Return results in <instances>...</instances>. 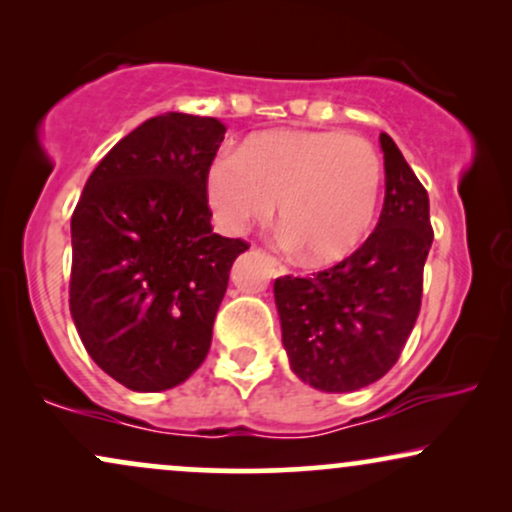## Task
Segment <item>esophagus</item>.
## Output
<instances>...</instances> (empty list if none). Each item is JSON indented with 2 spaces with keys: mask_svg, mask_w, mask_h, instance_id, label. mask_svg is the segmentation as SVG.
<instances>
[{
  "mask_svg": "<svg viewBox=\"0 0 512 512\" xmlns=\"http://www.w3.org/2000/svg\"><path fill=\"white\" fill-rule=\"evenodd\" d=\"M267 264H269V267H272V272H274V276H283V274H286V272H288V269H286V267H283V264H281L279 260H276V257H272V255H267Z\"/></svg>",
  "mask_w": 512,
  "mask_h": 512,
  "instance_id": "1",
  "label": "esophagus"
}]
</instances>
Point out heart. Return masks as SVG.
Masks as SVG:
<instances>
[{"mask_svg": "<svg viewBox=\"0 0 512 512\" xmlns=\"http://www.w3.org/2000/svg\"><path fill=\"white\" fill-rule=\"evenodd\" d=\"M384 162L369 140L341 131L257 135L224 155L207 176V200L229 233L272 219L307 262L329 264L353 252L377 219Z\"/></svg>", "mask_w": 512, "mask_h": 512, "instance_id": "b5f03b06", "label": "heart"}]
</instances>
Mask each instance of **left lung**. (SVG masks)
Segmentation results:
<instances>
[{
	"label": "left lung",
	"mask_w": 512,
	"mask_h": 512,
	"mask_svg": "<svg viewBox=\"0 0 512 512\" xmlns=\"http://www.w3.org/2000/svg\"><path fill=\"white\" fill-rule=\"evenodd\" d=\"M379 143L386 195L377 229L334 267L274 281L283 348L319 391L348 393L384 377L420 315L434 240L429 195L389 135Z\"/></svg>",
	"instance_id": "left-lung-1"
}]
</instances>
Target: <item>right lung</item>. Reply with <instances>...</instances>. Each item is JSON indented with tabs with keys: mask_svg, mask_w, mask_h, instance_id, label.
<instances>
[{
	"mask_svg": "<svg viewBox=\"0 0 512 512\" xmlns=\"http://www.w3.org/2000/svg\"><path fill=\"white\" fill-rule=\"evenodd\" d=\"M224 133L212 116L147 119L104 155L73 209V324L131 391L174 389L202 365L231 264L250 248L209 224L207 176Z\"/></svg>",
	"mask_w": 512,
	"mask_h": 512,
	"instance_id": "add662e5",
	"label": "right lung"
}]
</instances>
